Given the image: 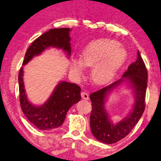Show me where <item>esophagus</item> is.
Segmentation results:
<instances>
[{
  "instance_id": "1",
  "label": "esophagus",
  "mask_w": 161,
  "mask_h": 161,
  "mask_svg": "<svg viewBox=\"0 0 161 161\" xmlns=\"http://www.w3.org/2000/svg\"><path fill=\"white\" fill-rule=\"evenodd\" d=\"M81 97H82V99H85V100H88L89 99V94H88V93L85 92H81Z\"/></svg>"
}]
</instances>
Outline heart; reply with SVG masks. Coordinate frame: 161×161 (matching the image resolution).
<instances>
[{
    "instance_id": "heart-1",
    "label": "heart",
    "mask_w": 161,
    "mask_h": 161,
    "mask_svg": "<svg viewBox=\"0 0 161 161\" xmlns=\"http://www.w3.org/2000/svg\"><path fill=\"white\" fill-rule=\"evenodd\" d=\"M127 53L120 44L110 39H98L89 44L81 53V59L74 60L71 69L82 75L86 67H93L92 80L96 85L108 82L120 69L127 59Z\"/></svg>"
}]
</instances>
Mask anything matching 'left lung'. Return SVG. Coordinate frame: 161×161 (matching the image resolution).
Wrapping results in <instances>:
<instances>
[{"instance_id":"obj_1","label":"left lung","mask_w":161,"mask_h":161,"mask_svg":"<svg viewBox=\"0 0 161 161\" xmlns=\"http://www.w3.org/2000/svg\"><path fill=\"white\" fill-rule=\"evenodd\" d=\"M147 81V69L138 51L137 60L129 66L120 80L90 94L92 106L90 127L92 133L96 139L104 143L113 144L123 139L131 132L144 112ZM125 81L134 90L135 104L128 116L114 124L109 119L104 108V103L109 92Z\"/></svg>"}]
</instances>
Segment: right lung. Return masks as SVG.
<instances>
[{
	"label": "right lung",
	"instance_id": "right-lung-1",
	"mask_svg": "<svg viewBox=\"0 0 161 161\" xmlns=\"http://www.w3.org/2000/svg\"><path fill=\"white\" fill-rule=\"evenodd\" d=\"M70 31L69 28L52 29L40 36L27 49L22 65H25L34 57L41 54L49 47L62 48L70 57ZM23 76L22 67L19 74V99L21 109L27 119L37 128L44 130L62 125L69 109L81 99V88L76 84L61 81L43 105L36 106L27 98Z\"/></svg>",
	"mask_w": 161,
	"mask_h": 161
}]
</instances>
